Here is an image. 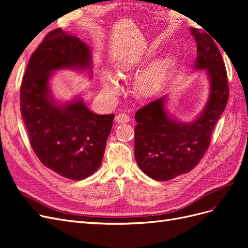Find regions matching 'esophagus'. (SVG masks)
I'll use <instances>...</instances> for the list:
<instances>
[{
  "label": "esophagus",
  "mask_w": 248,
  "mask_h": 248,
  "mask_svg": "<svg viewBox=\"0 0 248 248\" xmlns=\"http://www.w3.org/2000/svg\"><path fill=\"white\" fill-rule=\"evenodd\" d=\"M128 121H129V116L124 114V112H123V114L121 112V114L117 115V117H116V122H118L119 124L120 123H121V124L122 123H127Z\"/></svg>",
  "instance_id": "obj_1"
}]
</instances>
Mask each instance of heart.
I'll return each instance as SVG.
<instances>
[{
    "label": "heart",
    "mask_w": 248,
    "mask_h": 248,
    "mask_svg": "<svg viewBox=\"0 0 248 248\" xmlns=\"http://www.w3.org/2000/svg\"><path fill=\"white\" fill-rule=\"evenodd\" d=\"M142 62L130 61L126 63L122 70L118 73L119 78H125L126 76L137 73ZM170 61L168 58H159L154 61L148 68L142 72L137 80L138 92L144 97H150L154 95L160 87L162 86L164 79H166L167 73L169 70ZM100 82L103 92L108 96H117L122 91V86L117 77L108 71H102L100 73Z\"/></svg>",
    "instance_id": "b5f03b06"
}]
</instances>
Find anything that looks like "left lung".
Listing matches in <instances>:
<instances>
[{"label":"left lung","mask_w":248,"mask_h":248,"mask_svg":"<svg viewBox=\"0 0 248 248\" xmlns=\"http://www.w3.org/2000/svg\"><path fill=\"white\" fill-rule=\"evenodd\" d=\"M190 32L198 51L194 69H204L210 80L205 108L193 122H180L168 114L163 96L136 114L134 156L140 169L157 181H169L197 167L229 99L227 70L218 47L207 31L190 28Z\"/></svg>","instance_id":"1"}]
</instances>
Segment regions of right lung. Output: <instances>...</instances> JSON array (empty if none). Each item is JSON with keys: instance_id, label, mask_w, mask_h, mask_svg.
<instances>
[{"instance_id": "add662e5", "label": "right lung", "mask_w": 248, "mask_h": 248, "mask_svg": "<svg viewBox=\"0 0 248 248\" xmlns=\"http://www.w3.org/2000/svg\"><path fill=\"white\" fill-rule=\"evenodd\" d=\"M60 69L91 70L92 55L77 36L56 29L30 58L20 86V111L42 164L78 181L99 169L115 115L94 114L81 97L58 103L48 81L52 72Z\"/></svg>"}]
</instances>
